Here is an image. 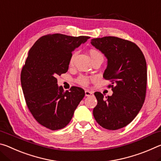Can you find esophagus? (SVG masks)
<instances>
[{
	"instance_id": "obj_1",
	"label": "esophagus",
	"mask_w": 161,
	"mask_h": 161,
	"mask_svg": "<svg viewBox=\"0 0 161 161\" xmlns=\"http://www.w3.org/2000/svg\"><path fill=\"white\" fill-rule=\"evenodd\" d=\"M94 94V92L90 90H88V89H86L85 90V96L86 97H89V96H92V95Z\"/></svg>"
}]
</instances>
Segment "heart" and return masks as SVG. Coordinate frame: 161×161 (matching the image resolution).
Instances as JSON below:
<instances>
[{
	"mask_svg": "<svg viewBox=\"0 0 161 161\" xmlns=\"http://www.w3.org/2000/svg\"><path fill=\"white\" fill-rule=\"evenodd\" d=\"M89 54H90V57L92 59H95V58H103L102 54H101L99 52H98L95 50H92L89 52ZM76 55H77V53H74L72 54V56H71V58H70V61H69V63L72 64L73 63V62H74V59L75 58ZM79 82L81 84H84V85H86V84H88V78L86 77H81L79 78Z\"/></svg>",
	"mask_w": 161,
	"mask_h": 161,
	"instance_id": "heart-1",
	"label": "heart"
}]
</instances>
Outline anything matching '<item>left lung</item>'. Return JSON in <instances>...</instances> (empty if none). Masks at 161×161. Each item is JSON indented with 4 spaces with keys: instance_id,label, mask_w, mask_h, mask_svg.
I'll return each mask as SVG.
<instances>
[{
    "instance_id": "8db88e82",
    "label": "left lung",
    "mask_w": 161,
    "mask_h": 161,
    "mask_svg": "<svg viewBox=\"0 0 161 161\" xmlns=\"http://www.w3.org/2000/svg\"><path fill=\"white\" fill-rule=\"evenodd\" d=\"M91 44L107 59L103 77L111 81L113 91L111 96L106 97L95 92L97 105L93 110L94 117L106 129H121L135 119L145 101V58L134 43L116 37L94 38Z\"/></svg>"
}]
</instances>
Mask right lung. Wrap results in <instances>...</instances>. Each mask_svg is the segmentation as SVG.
Wrapping results in <instances>:
<instances>
[{"label":"right lung","mask_w":161,"mask_h":161,"mask_svg":"<svg viewBox=\"0 0 161 161\" xmlns=\"http://www.w3.org/2000/svg\"><path fill=\"white\" fill-rule=\"evenodd\" d=\"M89 38L47 35L39 38L29 50L21 72L22 89L32 115L49 129L66 126L85 95L77 86L64 92L56 77L67 72L72 52Z\"/></svg>","instance_id":"right-lung-1"}]
</instances>
